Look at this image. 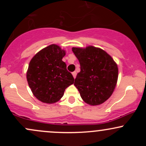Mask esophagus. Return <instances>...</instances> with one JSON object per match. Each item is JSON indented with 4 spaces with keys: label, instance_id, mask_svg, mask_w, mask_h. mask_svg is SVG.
Segmentation results:
<instances>
[{
    "label": "esophagus",
    "instance_id": "34e87169",
    "mask_svg": "<svg viewBox=\"0 0 146 146\" xmlns=\"http://www.w3.org/2000/svg\"><path fill=\"white\" fill-rule=\"evenodd\" d=\"M72 75H73V78H76V75H77V73L75 71H74V72H73V73H72Z\"/></svg>",
    "mask_w": 146,
    "mask_h": 146
}]
</instances>
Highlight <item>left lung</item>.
Wrapping results in <instances>:
<instances>
[{
	"label": "left lung",
	"mask_w": 146,
	"mask_h": 146,
	"mask_svg": "<svg viewBox=\"0 0 146 146\" xmlns=\"http://www.w3.org/2000/svg\"><path fill=\"white\" fill-rule=\"evenodd\" d=\"M80 64L74 85L88 104H103L113 94L118 79V67L112 57L100 48L73 47Z\"/></svg>",
	"instance_id": "obj_1"
}]
</instances>
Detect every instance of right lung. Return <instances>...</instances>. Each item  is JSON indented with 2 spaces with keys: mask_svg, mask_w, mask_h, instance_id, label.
Returning <instances> with one entry per match:
<instances>
[{
  "mask_svg": "<svg viewBox=\"0 0 146 146\" xmlns=\"http://www.w3.org/2000/svg\"><path fill=\"white\" fill-rule=\"evenodd\" d=\"M66 52L58 45L51 44L36 53L30 61L27 80L38 100L53 104L62 98L64 90L74 78L62 61Z\"/></svg>",
  "mask_w": 146,
  "mask_h": 146,
  "instance_id": "1",
  "label": "right lung"
}]
</instances>
